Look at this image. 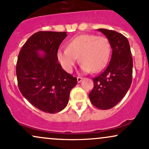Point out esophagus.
Segmentation results:
<instances>
[{
	"instance_id": "esophagus-1",
	"label": "esophagus",
	"mask_w": 149,
	"mask_h": 149,
	"mask_svg": "<svg viewBox=\"0 0 149 149\" xmlns=\"http://www.w3.org/2000/svg\"><path fill=\"white\" fill-rule=\"evenodd\" d=\"M82 79H83V78H81V77H78V78H77V81H78V82H80L82 80Z\"/></svg>"
}]
</instances>
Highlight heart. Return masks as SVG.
<instances>
[{"instance_id": "heart-1", "label": "heart", "mask_w": 149, "mask_h": 149, "mask_svg": "<svg viewBox=\"0 0 149 149\" xmlns=\"http://www.w3.org/2000/svg\"><path fill=\"white\" fill-rule=\"evenodd\" d=\"M110 52V44L106 37L85 34L71 39L67 48H59L57 57L67 73L72 72L78 57L83 72H98L107 64Z\"/></svg>"}]
</instances>
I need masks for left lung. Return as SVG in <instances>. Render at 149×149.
<instances>
[{"instance_id": "obj_1", "label": "left lung", "mask_w": 149, "mask_h": 149, "mask_svg": "<svg viewBox=\"0 0 149 149\" xmlns=\"http://www.w3.org/2000/svg\"><path fill=\"white\" fill-rule=\"evenodd\" d=\"M110 42L112 57L103 73L93 78L94 87L89 97L94 106L108 110L121 101L132 83V57L128 39L114 30L100 28Z\"/></svg>"}]
</instances>
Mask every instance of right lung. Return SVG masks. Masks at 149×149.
<instances>
[{"mask_svg":"<svg viewBox=\"0 0 149 149\" xmlns=\"http://www.w3.org/2000/svg\"><path fill=\"white\" fill-rule=\"evenodd\" d=\"M67 36L66 32H37L27 40L18 56L19 90L33 106L47 113L65 108L70 92L77 85V78L62 69L57 57Z\"/></svg>","mask_w":149,"mask_h":149,"instance_id":"obj_1","label":"right lung"}]
</instances>
